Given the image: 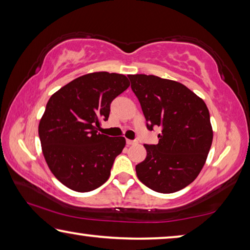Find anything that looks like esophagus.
<instances>
[{
  "label": "esophagus",
  "mask_w": 250,
  "mask_h": 250,
  "mask_svg": "<svg viewBox=\"0 0 250 250\" xmlns=\"http://www.w3.org/2000/svg\"><path fill=\"white\" fill-rule=\"evenodd\" d=\"M135 143H137V141H133V140H126V145L128 146H132V145H135Z\"/></svg>",
  "instance_id": "1"
}]
</instances>
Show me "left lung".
Here are the masks:
<instances>
[{
  "mask_svg": "<svg viewBox=\"0 0 250 250\" xmlns=\"http://www.w3.org/2000/svg\"><path fill=\"white\" fill-rule=\"evenodd\" d=\"M146 126H160L158 145H145L146 158L135 167L138 179L155 192L180 191L196 179L213 141L204 100L183 83L153 75H129Z\"/></svg>",
  "mask_w": 250,
  "mask_h": 250,
  "instance_id": "left-lung-1",
  "label": "left lung"
}]
</instances>
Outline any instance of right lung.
Here are the masks:
<instances>
[{"label": "right lung", "mask_w": 250, "mask_h": 250, "mask_svg": "<svg viewBox=\"0 0 250 250\" xmlns=\"http://www.w3.org/2000/svg\"><path fill=\"white\" fill-rule=\"evenodd\" d=\"M130 86L125 75L107 71L74 79L50 97L39 125L46 163L55 177L76 192H90L109 179L125 146L124 137L99 133L110 104Z\"/></svg>", "instance_id": "right-lung-1"}]
</instances>
